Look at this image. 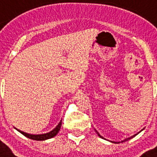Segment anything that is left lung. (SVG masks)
<instances>
[{
  "label": "left lung",
  "instance_id": "left-lung-1",
  "mask_svg": "<svg viewBox=\"0 0 157 157\" xmlns=\"http://www.w3.org/2000/svg\"><path fill=\"white\" fill-rule=\"evenodd\" d=\"M141 131H142V130H141ZM96 132H97V133L98 134V136H100V137H101V138H103V137H102V136H101V135H100V134H99L98 132H97V131H96ZM138 133H139V132H138ZM138 133L135 134V135H133V136H132L131 137L126 138V139H124V140H122V141H121V142H125V141H128V140H130V139H132V137H134V136H135L136 135H137ZM111 142H113V143H115V144H119V143H120V142H115V141H111Z\"/></svg>",
  "mask_w": 157,
  "mask_h": 157
}]
</instances>
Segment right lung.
<instances>
[{"label":"right lung","instance_id":"add662e5","mask_svg":"<svg viewBox=\"0 0 157 157\" xmlns=\"http://www.w3.org/2000/svg\"><path fill=\"white\" fill-rule=\"evenodd\" d=\"M61 124H62V121H60V123L56 125V127L55 128H53L51 132H47V133L44 134H38V135H33V134L26 133V132H24L21 131V130L17 129V128H15L17 130L18 132H20L21 133L23 134L25 136L29 138V139L34 140H48L50 139V138H52L53 136H55L56 134L58 133V132L60 131V127H61Z\"/></svg>","mask_w":157,"mask_h":157}]
</instances>
